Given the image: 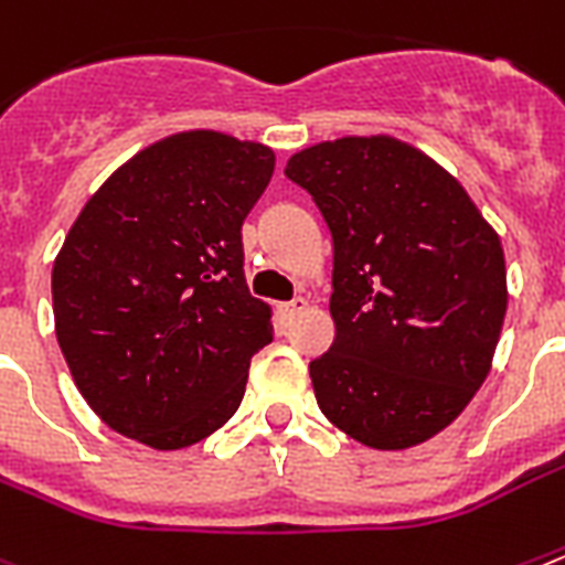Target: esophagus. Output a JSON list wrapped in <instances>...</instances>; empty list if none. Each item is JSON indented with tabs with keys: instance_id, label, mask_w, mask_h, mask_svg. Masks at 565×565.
<instances>
[{
	"instance_id": "esophagus-1",
	"label": "esophagus",
	"mask_w": 565,
	"mask_h": 565,
	"mask_svg": "<svg viewBox=\"0 0 565 565\" xmlns=\"http://www.w3.org/2000/svg\"><path fill=\"white\" fill-rule=\"evenodd\" d=\"M305 307H307L305 298H292V301H287V305H278V312H281L284 321H290L292 316H298Z\"/></svg>"
}]
</instances>
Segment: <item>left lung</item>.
<instances>
[{
	"label": "left lung",
	"instance_id": "left-lung-1",
	"mask_svg": "<svg viewBox=\"0 0 565 565\" xmlns=\"http://www.w3.org/2000/svg\"><path fill=\"white\" fill-rule=\"evenodd\" d=\"M284 174L333 238L335 339L310 362L321 414L355 443L402 451L448 428L486 382L505 258L468 192L393 137H341Z\"/></svg>",
	"mask_w": 565,
	"mask_h": 565
}]
</instances>
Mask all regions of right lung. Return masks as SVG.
Returning a JSON list of instances; mask_svg holds the SVG:
<instances>
[{"instance_id": "obj_1", "label": "right lung", "mask_w": 565, "mask_h": 565, "mask_svg": "<svg viewBox=\"0 0 565 565\" xmlns=\"http://www.w3.org/2000/svg\"><path fill=\"white\" fill-rule=\"evenodd\" d=\"M273 169L267 146L183 131L120 166L71 226L51 273L56 341L117 434L174 451L238 411L273 341L241 244Z\"/></svg>"}]
</instances>
